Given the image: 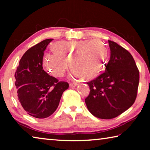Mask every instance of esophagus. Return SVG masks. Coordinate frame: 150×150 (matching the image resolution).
I'll return each mask as SVG.
<instances>
[{
  "instance_id": "obj_1",
  "label": "esophagus",
  "mask_w": 150,
  "mask_h": 150,
  "mask_svg": "<svg viewBox=\"0 0 150 150\" xmlns=\"http://www.w3.org/2000/svg\"><path fill=\"white\" fill-rule=\"evenodd\" d=\"M78 83L77 82H73V83H71L69 84V86L71 87H75L77 85Z\"/></svg>"
}]
</instances>
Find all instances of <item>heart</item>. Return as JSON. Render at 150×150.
<instances>
[{"label": "heart", "instance_id": "b5f03b06", "mask_svg": "<svg viewBox=\"0 0 150 150\" xmlns=\"http://www.w3.org/2000/svg\"><path fill=\"white\" fill-rule=\"evenodd\" d=\"M54 49L56 53L44 55L43 63L50 74L56 77L65 75L69 62L73 67L71 78L95 77L102 71L108 55L107 48L98 40L59 42L54 45Z\"/></svg>", "mask_w": 150, "mask_h": 150}]
</instances>
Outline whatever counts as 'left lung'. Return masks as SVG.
Masks as SVG:
<instances>
[{
	"label": "left lung",
	"instance_id": "left-lung-1",
	"mask_svg": "<svg viewBox=\"0 0 150 150\" xmlns=\"http://www.w3.org/2000/svg\"><path fill=\"white\" fill-rule=\"evenodd\" d=\"M110 59L105 71L87 83L89 95L85 98L88 110L98 118L112 119L135 102L139 80L132 55L116 42L108 40Z\"/></svg>",
	"mask_w": 150,
	"mask_h": 150
}]
</instances>
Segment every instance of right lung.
<instances>
[{
  "label": "right lung",
  "instance_id": "right-lung-1",
  "mask_svg": "<svg viewBox=\"0 0 150 150\" xmlns=\"http://www.w3.org/2000/svg\"><path fill=\"white\" fill-rule=\"evenodd\" d=\"M54 39L43 40L28 50L15 72L17 97L24 110L37 118L52 115L69 83L59 81L43 69L44 52Z\"/></svg>",
  "mask_w": 150,
  "mask_h": 150
}]
</instances>
